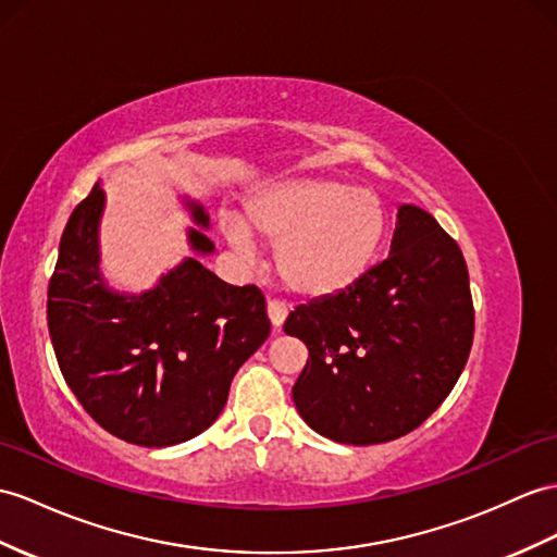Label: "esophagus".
Returning a JSON list of instances; mask_svg holds the SVG:
<instances>
[{"instance_id": "34e87169", "label": "esophagus", "mask_w": 557, "mask_h": 557, "mask_svg": "<svg viewBox=\"0 0 557 557\" xmlns=\"http://www.w3.org/2000/svg\"><path fill=\"white\" fill-rule=\"evenodd\" d=\"M267 314H269V321H271V329L281 331L283 321H286V317H288V305L281 302V300H269L267 302Z\"/></svg>"}]
</instances>
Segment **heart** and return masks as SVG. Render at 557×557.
Wrapping results in <instances>:
<instances>
[{"mask_svg": "<svg viewBox=\"0 0 557 557\" xmlns=\"http://www.w3.org/2000/svg\"><path fill=\"white\" fill-rule=\"evenodd\" d=\"M246 220L255 234L276 243V269L286 286L309 297L341 293L361 278L387 226L383 200L371 188L314 176L257 188ZM249 230L234 214L222 220L228 246L248 260L255 255Z\"/></svg>", "mask_w": 557, "mask_h": 557, "instance_id": "heart-1", "label": "heart"}]
</instances>
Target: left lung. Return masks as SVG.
Returning <instances> with one entry per match:
<instances>
[{
  "label": "left lung",
  "instance_id": "8db88e82",
  "mask_svg": "<svg viewBox=\"0 0 557 557\" xmlns=\"http://www.w3.org/2000/svg\"><path fill=\"white\" fill-rule=\"evenodd\" d=\"M283 331L309 349L293 401L311 430L355 446L409 435L449 397L470 355L463 252L430 212L399 206L385 260L290 311Z\"/></svg>",
  "mask_w": 557,
  "mask_h": 557
}]
</instances>
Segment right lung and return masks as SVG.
Here are the masks:
<instances>
[{
  "mask_svg": "<svg viewBox=\"0 0 557 557\" xmlns=\"http://www.w3.org/2000/svg\"><path fill=\"white\" fill-rule=\"evenodd\" d=\"M196 226L188 248L206 257L210 216L182 198ZM101 184L73 210L49 281L47 321L67 387L111 435L160 449L200 435L222 413L236 371L269 337L264 295L228 286L198 257L151 290L120 293L101 274Z\"/></svg>",
  "mask_w": 557,
  "mask_h": 557,
  "instance_id": "right-lung-1",
  "label": "right lung"
}]
</instances>
